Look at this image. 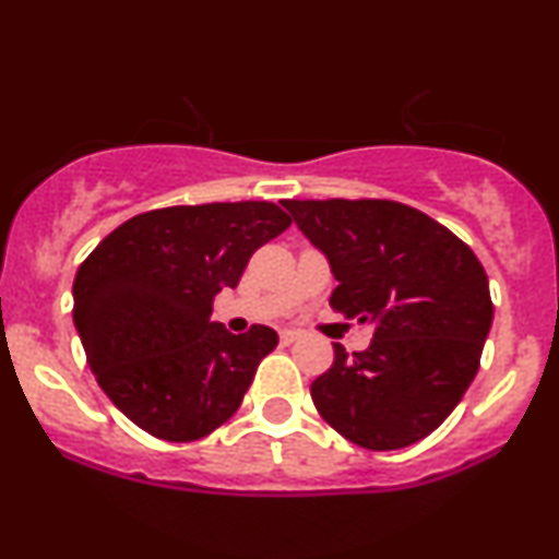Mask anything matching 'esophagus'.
<instances>
[{"instance_id": "obj_1", "label": "esophagus", "mask_w": 559, "mask_h": 559, "mask_svg": "<svg viewBox=\"0 0 559 559\" xmlns=\"http://www.w3.org/2000/svg\"><path fill=\"white\" fill-rule=\"evenodd\" d=\"M301 338V333L299 331H281V344H297Z\"/></svg>"}]
</instances>
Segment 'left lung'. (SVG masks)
<instances>
[{
	"label": "left lung",
	"mask_w": 559,
	"mask_h": 559,
	"mask_svg": "<svg viewBox=\"0 0 559 559\" xmlns=\"http://www.w3.org/2000/svg\"><path fill=\"white\" fill-rule=\"evenodd\" d=\"M329 260L333 310L373 323V342L310 386L318 413L352 444L386 452L426 439L478 373L493 305L473 249L420 210L386 199H286Z\"/></svg>",
	"instance_id": "obj_1"
}]
</instances>
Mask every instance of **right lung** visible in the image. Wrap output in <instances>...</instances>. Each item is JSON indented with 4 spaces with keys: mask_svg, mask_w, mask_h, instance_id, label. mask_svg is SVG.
<instances>
[{
    "mask_svg": "<svg viewBox=\"0 0 559 559\" xmlns=\"http://www.w3.org/2000/svg\"><path fill=\"white\" fill-rule=\"evenodd\" d=\"M292 226L273 202H215L136 215L88 254L73 281V323L102 391L165 441L223 426L278 333L241 336L213 316L249 258Z\"/></svg>",
    "mask_w": 559,
    "mask_h": 559,
    "instance_id": "obj_1",
    "label": "right lung"
}]
</instances>
